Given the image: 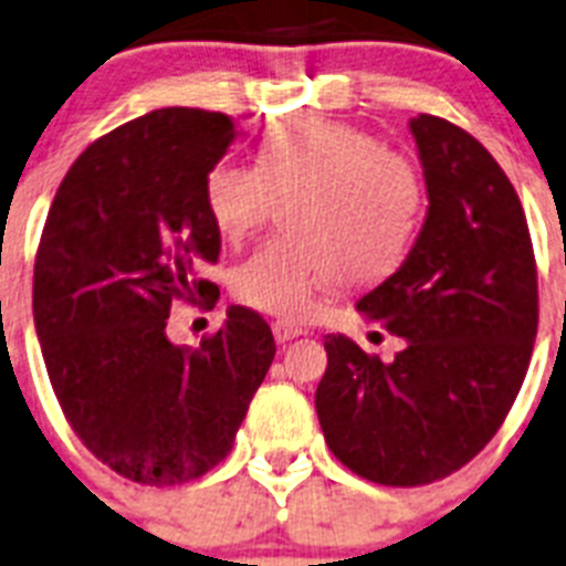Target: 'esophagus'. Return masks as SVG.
I'll use <instances>...</instances> for the list:
<instances>
[{
    "label": "esophagus",
    "instance_id": "1",
    "mask_svg": "<svg viewBox=\"0 0 566 566\" xmlns=\"http://www.w3.org/2000/svg\"><path fill=\"white\" fill-rule=\"evenodd\" d=\"M302 334H305V327L293 325V322H275V325H273V336H275V342H279V345L296 339V336H302Z\"/></svg>",
    "mask_w": 566,
    "mask_h": 566
}]
</instances>
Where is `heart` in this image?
Instances as JSON below:
<instances>
[{"label":"heart","instance_id":"b5f03b06","mask_svg":"<svg viewBox=\"0 0 566 566\" xmlns=\"http://www.w3.org/2000/svg\"><path fill=\"white\" fill-rule=\"evenodd\" d=\"M207 210L241 244L282 207V239L241 261L232 293L253 311L296 319L334 284L391 273L422 218V178L406 155L336 120H284L264 135L259 166L221 160L207 175Z\"/></svg>","mask_w":566,"mask_h":566}]
</instances>
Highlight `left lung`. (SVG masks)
Returning <instances> with one entry per match:
<instances>
[{"mask_svg":"<svg viewBox=\"0 0 566 566\" xmlns=\"http://www.w3.org/2000/svg\"><path fill=\"white\" fill-rule=\"evenodd\" d=\"M429 210L411 253L356 302L406 348L382 363L325 336L316 415L336 460L386 486L467 467L510 415L538 334V273L524 207L497 160L454 123H408Z\"/></svg>","mask_w":566,"mask_h":566,"instance_id":"left-lung-1","label":"left lung"}]
</instances>
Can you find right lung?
Listing matches in <instances>:
<instances>
[{"label":"right lung","instance_id":"right-lung-1","mask_svg":"<svg viewBox=\"0 0 566 566\" xmlns=\"http://www.w3.org/2000/svg\"><path fill=\"white\" fill-rule=\"evenodd\" d=\"M227 114L155 108L94 140L63 178L33 264V325L65 420L108 469L146 486L210 472L275 356L255 311L227 307L198 348L172 345L175 302L216 305L207 175L235 140Z\"/></svg>","mask_w":566,"mask_h":566}]
</instances>
